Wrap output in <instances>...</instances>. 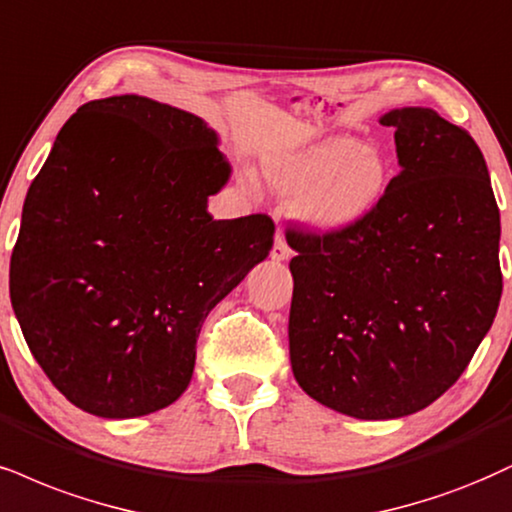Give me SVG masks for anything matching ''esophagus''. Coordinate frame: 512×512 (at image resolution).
Masks as SVG:
<instances>
[{
  "instance_id": "1",
  "label": "esophagus",
  "mask_w": 512,
  "mask_h": 512,
  "mask_svg": "<svg viewBox=\"0 0 512 512\" xmlns=\"http://www.w3.org/2000/svg\"><path fill=\"white\" fill-rule=\"evenodd\" d=\"M270 256H273V261H287V258L292 256V249H289L285 237L282 235L275 237V244H273V251H270Z\"/></svg>"
}]
</instances>
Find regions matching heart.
Listing matches in <instances>:
<instances>
[{
	"mask_svg": "<svg viewBox=\"0 0 512 512\" xmlns=\"http://www.w3.org/2000/svg\"><path fill=\"white\" fill-rule=\"evenodd\" d=\"M277 194L301 204L313 230L334 235L375 211L389 185V163L375 147L339 135L266 166Z\"/></svg>",
	"mask_w": 512,
	"mask_h": 512,
	"instance_id": "obj_1",
	"label": "heart"
}]
</instances>
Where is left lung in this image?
Listing matches in <instances>:
<instances>
[{
    "instance_id": "obj_1",
    "label": "left lung",
    "mask_w": 512,
    "mask_h": 512,
    "mask_svg": "<svg viewBox=\"0 0 512 512\" xmlns=\"http://www.w3.org/2000/svg\"><path fill=\"white\" fill-rule=\"evenodd\" d=\"M401 173L361 223L289 227V358L311 399L358 420L418 413L463 375L503 292L501 216L470 132L422 106L380 118Z\"/></svg>"
}]
</instances>
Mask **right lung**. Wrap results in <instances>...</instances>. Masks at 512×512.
Returning <instances> with one entry per match:
<instances>
[{
    "label": "right lung",
    "instance_id": "right-lung-1",
    "mask_svg": "<svg viewBox=\"0 0 512 512\" xmlns=\"http://www.w3.org/2000/svg\"><path fill=\"white\" fill-rule=\"evenodd\" d=\"M227 180L216 132L137 94L82 104L56 135L25 197L9 294L73 406L140 418L187 389L206 315L273 249L266 213L206 211Z\"/></svg>",
    "mask_w": 512,
    "mask_h": 512
}]
</instances>
